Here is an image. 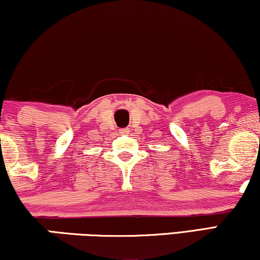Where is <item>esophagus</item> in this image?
Segmentation results:
<instances>
[{"mask_svg": "<svg viewBox=\"0 0 260 260\" xmlns=\"http://www.w3.org/2000/svg\"><path fill=\"white\" fill-rule=\"evenodd\" d=\"M120 133H121V134H127V133H128V131H127V129H121V132H120Z\"/></svg>", "mask_w": 260, "mask_h": 260, "instance_id": "obj_1", "label": "esophagus"}]
</instances>
